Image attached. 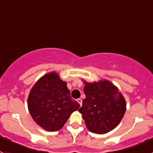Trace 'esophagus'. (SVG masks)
<instances>
[{
  "mask_svg": "<svg viewBox=\"0 0 153 153\" xmlns=\"http://www.w3.org/2000/svg\"><path fill=\"white\" fill-rule=\"evenodd\" d=\"M77 101H78V104H80V106L82 105V100H81V98H78V99H77Z\"/></svg>",
  "mask_w": 153,
  "mask_h": 153,
  "instance_id": "esophagus-1",
  "label": "esophagus"
}]
</instances>
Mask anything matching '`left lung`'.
<instances>
[{"instance_id":"obj_1","label":"left lung","mask_w":153,"mask_h":153,"mask_svg":"<svg viewBox=\"0 0 153 153\" xmlns=\"http://www.w3.org/2000/svg\"><path fill=\"white\" fill-rule=\"evenodd\" d=\"M86 95L78 109L88 130L105 134L115 129L126 112V101L119 89L107 80L89 83L83 81Z\"/></svg>"}]
</instances>
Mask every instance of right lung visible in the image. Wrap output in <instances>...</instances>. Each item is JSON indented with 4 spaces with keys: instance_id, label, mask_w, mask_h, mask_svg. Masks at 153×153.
<instances>
[{
    "instance_id": "obj_1",
    "label": "right lung",
    "mask_w": 153,
    "mask_h": 153,
    "mask_svg": "<svg viewBox=\"0 0 153 153\" xmlns=\"http://www.w3.org/2000/svg\"><path fill=\"white\" fill-rule=\"evenodd\" d=\"M27 104L32 119L49 132L61 129L80 106L71 98L67 82L56 72L45 74L38 80L31 89Z\"/></svg>"
}]
</instances>
